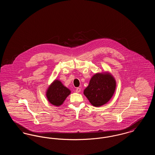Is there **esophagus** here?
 I'll list each match as a JSON object with an SVG mask.
<instances>
[{
  "label": "esophagus",
  "mask_w": 155,
  "mask_h": 155,
  "mask_svg": "<svg viewBox=\"0 0 155 155\" xmlns=\"http://www.w3.org/2000/svg\"><path fill=\"white\" fill-rule=\"evenodd\" d=\"M75 91H76L77 93H79V92H81V88H77L76 89Z\"/></svg>",
  "instance_id": "34e87169"
}]
</instances>
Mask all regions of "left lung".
Instances as JSON below:
<instances>
[{
  "mask_svg": "<svg viewBox=\"0 0 155 155\" xmlns=\"http://www.w3.org/2000/svg\"><path fill=\"white\" fill-rule=\"evenodd\" d=\"M116 88V81L109 72L97 73L91 78L84 94L91 104L100 107L107 103L113 96Z\"/></svg>",
  "mask_w": 155,
  "mask_h": 155,
  "instance_id": "1",
  "label": "left lung"
}]
</instances>
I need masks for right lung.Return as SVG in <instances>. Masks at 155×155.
I'll list each match as a JSON object with an SVG mask.
<instances>
[{"label": "right lung", "instance_id": "add662e5", "mask_svg": "<svg viewBox=\"0 0 155 155\" xmlns=\"http://www.w3.org/2000/svg\"><path fill=\"white\" fill-rule=\"evenodd\" d=\"M71 94V91L65 87L59 80H54L51 84L46 92V96L49 103L56 106H60Z\"/></svg>", "mask_w": 155, "mask_h": 155}]
</instances>
